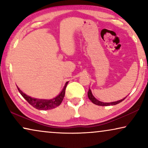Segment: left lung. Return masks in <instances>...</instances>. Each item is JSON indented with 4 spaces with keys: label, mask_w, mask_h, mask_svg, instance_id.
<instances>
[{
    "label": "left lung",
    "mask_w": 148,
    "mask_h": 148,
    "mask_svg": "<svg viewBox=\"0 0 148 148\" xmlns=\"http://www.w3.org/2000/svg\"><path fill=\"white\" fill-rule=\"evenodd\" d=\"M88 98L90 100L92 101V103H94V104H96V105H98V106H110V105H116V104H118L119 103L122 102L125 100V98H126V97H125V98L122 99V100H119V101H116V102H100V101H99L98 100H97V99L95 98V97L93 96L92 93V91H91L90 89H89V91L88 92Z\"/></svg>",
    "instance_id": "left-lung-1"
}]
</instances>
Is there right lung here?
Wrapping results in <instances>:
<instances>
[{
	"label": "right lung",
	"mask_w": 148,
	"mask_h": 148,
	"mask_svg": "<svg viewBox=\"0 0 148 148\" xmlns=\"http://www.w3.org/2000/svg\"><path fill=\"white\" fill-rule=\"evenodd\" d=\"M67 84L68 82H66L64 88L62 89V90L61 91V92H60L57 96L55 97V98L53 99H51V100H42V99L32 98V97L24 94L17 86V87L21 96L27 101L29 104H31L32 106L34 107V108L36 109H38V110H46L56 108V107L58 106L60 104H61L62 101L64 98V94H65V89Z\"/></svg>",
	"instance_id": "1"
}]
</instances>
